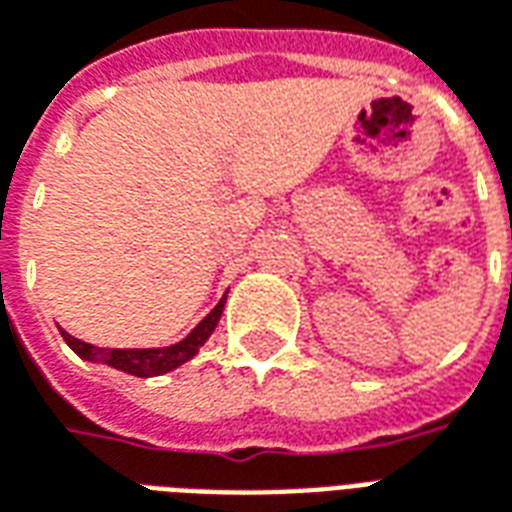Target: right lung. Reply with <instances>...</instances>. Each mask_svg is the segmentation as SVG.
<instances>
[{"instance_id": "right-lung-1", "label": "right lung", "mask_w": 512, "mask_h": 512, "mask_svg": "<svg viewBox=\"0 0 512 512\" xmlns=\"http://www.w3.org/2000/svg\"><path fill=\"white\" fill-rule=\"evenodd\" d=\"M222 310L224 299L191 329L189 337H183L180 343L167 345V348H95V345L76 340L68 332H62V340L71 345L82 359H87V362H104V365L117 367V370L139 378L161 376V373H169V370H175L183 362H189L191 356L200 351V345H205V340L211 337L216 323L222 318Z\"/></svg>"}]
</instances>
